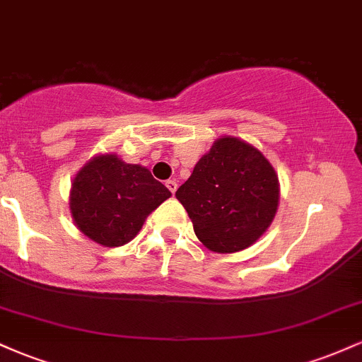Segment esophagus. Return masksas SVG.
<instances>
[{"mask_svg": "<svg viewBox=\"0 0 362 362\" xmlns=\"http://www.w3.org/2000/svg\"><path fill=\"white\" fill-rule=\"evenodd\" d=\"M167 187H168V190L172 194H175L177 192V180H167Z\"/></svg>", "mask_w": 362, "mask_h": 362, "instance_id": "34e87169", "label": "esophagus"}]
</instances>
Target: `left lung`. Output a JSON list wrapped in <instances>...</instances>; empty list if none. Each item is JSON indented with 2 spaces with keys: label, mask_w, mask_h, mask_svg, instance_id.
<instances>
[{
  "label": "left lung",
  "mask_w": 362,
  "mask_h": 362,
  "mask_svg": "<svg viewBox=\"0 0 362 362\" xmlns=\"http://www.w3.org/2000/svg\"><path fill=\"white\" fill-rule=\"evenodd\" d=\"M279 195L271 161L233 136L216 139L175 192L199 242L216 253L252 247L276 218Z\"/></svg>",
  "instance_id": "left-lung-1"
}]
</instances>
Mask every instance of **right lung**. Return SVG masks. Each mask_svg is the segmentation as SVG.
Here are the masks:
<instances>
[{"label": "right lung", "instance_id": "right-lung-1", "mask_svg": "<svg viewBox=\"0 0 362 362\" xmlns=\"http://www.w3.org/2000/svg\"><path fill=\"white\" fill-rule=\"evenodd\" d=\"M172 192L141 165L114 153L90 158L69 190V211L78 230L103 247H122Z\"/></svg>", "mask_w": 362, "mask_h": 362}]
</instances>
